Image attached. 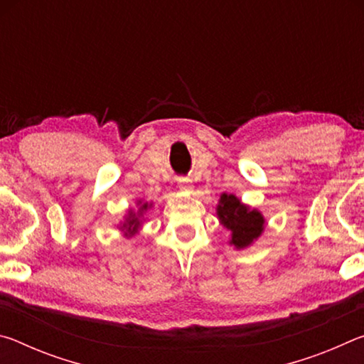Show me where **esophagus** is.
I'll return each instance as SVG.
<instances>
[{
	"instance_id": "esophagus-1",
	"label": "esophagus",
	"mask_w": 364,
	"mask_h": 364,
	"mask_svg": "<svg viewBox=\"0 0 364 364\" xmlns=\"http://www.w3.org/2000/svg\"><path fill=\"white\" fill-rule=\"evenodd\" d=\"M178 184H180L181 189H191V188H193V186H191V181L186 180V178H180V180H178Z\"/></svg>"
}]
</instances>
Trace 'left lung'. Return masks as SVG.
Instances as JSON below:
<instances>
[{"mask_svg": "<svg viewBox=\"0 0 364 364\" xmlns=\"http://www.w3.org/2000/svg\"><path fill=\"white\" fill-rule=\"evenodd\" d=\"M217 215L226 230L231 231L230 244L236 249H245L258 239L264 225L263 215L244 205L236 196L221 194Z\"/></svg>", "mask_w": 364, "mask_h": 364, "instance_id": "8db88e82", "label": "left lung"}]
</instances>
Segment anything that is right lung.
<instances>
[{
	"mask_svg": "<svg viewBox=\"0 0 364 364\" xmlns=\"http://www.w3.org/2000/svg\"><path fill=\"white\" fill-rule=\"evenodd\" d=\"M141 204V202H139ZM147 208H149V204H143L139 207V210L138 212H133V210H130L128 212V217H127V220L123 221V225H122V231L125 232V236H133V234H136L138 232V230H139V226H141V218H143V215H144V212L147 210Z\"/></svg>",
	"mask_w": 364,
	"mask_h": 364,
	"instance_id": "obj_1",
	"label": "right lung"
}]
</instances>
